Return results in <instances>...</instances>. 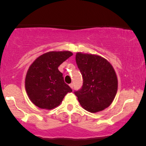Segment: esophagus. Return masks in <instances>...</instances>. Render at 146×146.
I'll list each match as a JSON object with an SVG mask.
<instances>
[{
	"mask_svg": "<svg viewBox=\"0 0 146 146\" xmlns=\"http://www.w3.org/2000/svg\"><path fill=\"white\" fill-rule=\"evenodd\" d=\"M69 86H70V87H71V88H73V83H71V84H69Z\"/></svg>",
	"mask_w": 146,
	"mask_h": 146,
	"instance_id": "esophagus-1",
	"label": "esophagus"
}]
</instances>
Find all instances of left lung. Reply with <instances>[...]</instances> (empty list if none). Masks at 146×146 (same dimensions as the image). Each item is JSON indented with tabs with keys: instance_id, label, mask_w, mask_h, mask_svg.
<instances>
[{
	"instance_id": "1",
	"label": "left lung",
	"mask_w": 146,
	"mask_h": 146,
	"mask_svg": "<svg viewBox=\"0 0 146 146\" xmlns=\"http://www.w3.org/2000/svg\"><path fill=\"white\" fill-rule=\"evenodd\" d=\"M78 67L82 75L83 84L75 90L80 105L90 113L101 111L113 101L117 90V78L112 65L104 58L78 53Z\"/></svg>"
}]
</instances>
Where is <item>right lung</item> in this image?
<instances>
[{
	"mask_svg": "<svg viewBox=\"0 0 146 146\" xmlns=\"http://www.w3.org/2000/svg\"><path fill=\"white\" fill-rule=\"evenodd\" d=\"M70 51H51L44 53L30 66L25 78V88L36 106L53 109L60 104L71 87L64 80L58 66L71 57Z\"/></svg>",
	"mask_w": 146,
	"mask_h": 146,
	"instance_id": "1",
	"label": "right lung"
}]
</instances>
